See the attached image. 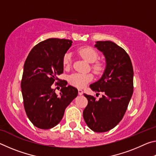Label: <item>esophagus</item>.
I'll list each match as a JSON object with an SVG mask.
<instances>
[{"label":"esophagus","mask_w":156,"mask_h":156,"mask_svg":"<svg viewBox=\"0 0 156 156\" xmlns=\"http://www.w3.org/2000/svg\"><path fill=\"white\" fill-rule=\"evenodd\" d=\"M78 94L79 95H83V91L82 90V89H78Z\"/></svg>","instance_id":"esophagus-1"}]
</instances>
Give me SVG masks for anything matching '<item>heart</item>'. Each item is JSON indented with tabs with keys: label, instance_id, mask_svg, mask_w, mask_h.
Wrapping results in <instances>:
<instances>
[{
	"label": "heart",
	"instance_id": "1",
	"mask_svg": "<svg viewBox=\"0 0 156 156\" xmlns=\"http://www.w3.org/2000/svg\"><path fill=\"white\" fill-rule=\"evenodd\" d=\"M78 54L86 60L87 62L93 63L98 58V54L94 49L91 47H81L77 50ZM72 62V55L67 52L62 58V63L65 67H69ZM92 69L96 73H100L102 70V66L99 63H96L92 65ZM93 79V75L91 73H75L70 75L69 77V82L72 85L78 88H83L91 82Z\"/></svg>",
	"mask_w": 156,
	"mask_h": 156
}]
</instances>
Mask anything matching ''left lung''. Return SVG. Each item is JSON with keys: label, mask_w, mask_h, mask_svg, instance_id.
I'll return each mask as SVG.
<instances>
[{"label": "left lung", "mask_w": 156, "mask_h": 156, "mask_svg": "<svg viewBox=\"0 0 156 156\" xmlns=\"http://www.w3.org/2000/svg\"><path fill=\"white\" fill-rule=\"evenodd\" d=\"M94 47L103 54L106 67L101 78L89 87L104 95L96 100L84 94L88 105L83 118L92 131L100 133L114 128L122 119L133 91V69L127 53L113 42L97 41Z\"/></svg>", "instance_id": "obj_1"}]
</instances>
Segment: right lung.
Masks as SVG:
<instances>
[{"mask_svg": "<svg viewBox=\"0 0 156 156\" xmlns=\"http://www.w3.org/2000/svg\"><path fill=\"white\" fill-rule=\"evenodd\" d=\"M72 43L66 39H47L31 50L25 62L21 81L24 107L29 119L39 129L56 126L78 96V89L66 86L65 80L60 82L59 96L51 87L55 81H60L58 76L63 73V56Z\"/></svg>", "mask_w": 156, "mask_h": 156, "instance_id": "obj_1", "label": "right lung"}]
</instances>
